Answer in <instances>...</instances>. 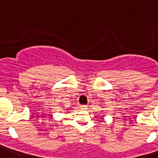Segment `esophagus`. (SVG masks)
I'll list each match as a JSON object with an SVG mask.
<instances>
[{"label":"esophagus","instance_id":"34e87169","mask_svg":"<svg viewBox=\"0 0 158 158\" xmlns=\"http://www.w3.org/2000/svg\"><path fill=\"white\" fill-rule=\"evenodd\" d=\"M80 109L85 110H87V109H88V106H85V105H83V106H80Z\"/></svg>","mask_w":158,"mask_h":158}]
</instances>
